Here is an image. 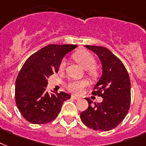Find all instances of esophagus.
Returning <instances> with one entry per match:
<instances>
[{"mask_svg":"<svg viewBox=\"0 0 146 146\" xmlns=\"http://www.w3.org/2000/svg\"><path fill=\"white\" fill-rule=\"evenodd\" d=\"M72 99H74V100H80V99H81V98H79V97H77V96L74 95H72Z\"/></svg>","mask_w":146,"mask_h":146,"instance_id":"obj_1","label":"esophagus"}]
</instances>
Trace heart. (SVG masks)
I'll return each mask as SVG.
<instances>
[{"instance_id": "b5f03b06", "label": "heart", "mask_w": 146, "mask_h": 146, "mask_svg": "<svg viewBox=\"0 0 146 146\" xmlns=\"http://www.w3.org/2000/svg\"><path fill=\"white\" fill-rule=\"evenodd\" d=\"M74 60L78 62L81 67L88 71V74L90 76L95 78L97 76V71L94 67L96 65V59L94 55L86 50H78L73 54ZM65 68V62L62 61L59 65L60 71H64ZM88 85V82L85 80H77L72 81L68 84L67 88L68 91L75 94H81L83 92L84 89Z\"/></svg>"}]
</instances>
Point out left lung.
Instances as JSON below:
<instances>
[{"label":"left lung","instance_id":"obj_1","mask_svg":"<svg viewBox=\"0 0 146 146\" xmlns=\"http://www.w3.org/2000/svg\"><path fill=\"white\" fill-rule=\"evenodd\" d=\"M96 53L102 64V75L92 94L103 98L101 103L86 98L88 107L81 112V119L89 128L109 131L118 126L128 113L131 100V84L127 70L121 61L108 48L85 46Z\"/></svg>","mask_w":146,"mask_h":146}]
</instances>
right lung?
<instances>
[{
  "label": "right lung",
  "mask_w": 146,
  "mask_h": 146,
  "mask_svg": "<svg viewBox=\"0 0 146 146\" xmlns=\"http://www.w3.org/2000/svg\"><path fill=\"white\" fill-rule=\"evenodd\" d=\"M76 45L45 46L30 57L20 69L15 83V100L22 116L31 123L45 124L58 116L63 102L69 94L48 93V78L58 68L63 57L76 48Z\"/></svg>",
  "instance_id": "right-lung-1"
}]
</instances>
